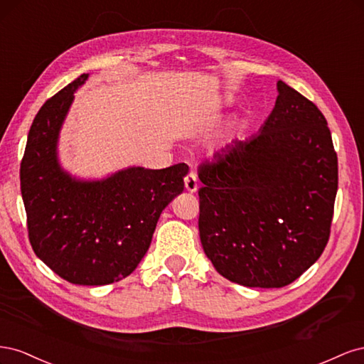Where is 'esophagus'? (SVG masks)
Returning a JSON list of instances; mask_svg holds the SVG:
<instances>
[{"label": "esophagus", "instance_id": "1", "mask_svg": "<svg viewBox=\"0 0 364 364\" xmlns=\"http://www.w3.org/2000/svg\"><path fill=\"white\" fill-rule=\"evenodd\" d=\"M185 188L188 190L190 193H196L197 191V174H196V171L191 170L188 174H186Z\"/></svg>", "mask_w": 364, "mask_h": 364}]
</instances>
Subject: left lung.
<instances>
[{"label":"left lung","instance_id":"8db88e82","mask_svg":"<svg viewBox=\"0 0 364 364\" xmlns=\"http://www.w3.org/2000/svg\"><path fill=\"white\" fill-rule=\"evenodd\" d=\"M259 134L199 168L200 241L226 279L279 289L322 255L331 232L337 153L318 107L278 82Z\"/></svg>","mask_w":364,"mask_h":364}]
</instances>
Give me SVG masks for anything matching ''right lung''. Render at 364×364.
I'll list each match as a JSON object with an SVG mask.
<instances>
[{
  "instance_id": "right-lung-1",
  "label": "right lung",
  "mask_w": 364,
  "mask_h": 364,
  "mask_svg": "<svg viewBox=\"0 0 364 364\" xmlns=\"http://www.w3.org/2000/svg\"><path fill=\"white\" fill-rule=\"evenodd\" d=\"M87 74L77 77L42 105L21 161V194L30 245L60 278L79 285H106L136 269L151 243L164 208L183 191L188 165L118 171L82 182L63 173L56 142Z\"/></svg>"
}]
</instances>
